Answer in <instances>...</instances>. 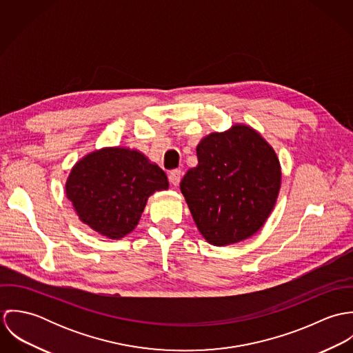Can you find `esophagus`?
I'll list each match as a JSON object with an SVG mask.
<instances>
[{
  "mask_svg": "<svg viewBox=\"0 0 353 353\" xmlns=\"http://www.w3.org/2000/svg\"><path fill=\"white\" fill-rule=\"evenodd\" d=\"M168 181L171 185L174 186H178L179 181H181V171L179 170H172L170 174H168Z\"/></svg>",
  "mask_w": 353,
  "mask_h": 353,
  "instance_id": "1",
  "label": "esophagus"
}]
</instances>
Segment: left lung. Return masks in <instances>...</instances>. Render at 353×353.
<instances>
[{
	"mask_svg": "<svg viewBox=\"0 0 353 353\" xmlns=\"http://www.w3.org/2000/svg\"><path fill=\"white\" fill-rule=\"evenodd\" d=\"M197 157L181 192L205 241L225 246L256 234L281 188V165L272 145L252 126L235 123L203 137Z\"/></svg>",
	"mask_w": 353,
	"mask_h": 353,
	"instance_id": "obj_1",
	"label": "left lung"
}]
</instances>
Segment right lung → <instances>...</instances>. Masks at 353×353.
Masks as SVG:
<instances>
[{"mask_svg": "<svg viewBox=\"0 0 353 353\" xmlns=\"http://www.w3.org/2000/svg\"><path fill=\"white\" fill-rule=\"evenodd\" d=\"M165 172L137 150L104 147L80 159L65 183L79 219L108 239H122L140 221L154 192L167 190Z\"/></svg>", "mask_w": 353, "mask_h": 353, "instance_id": "obj_1", "label": "right lung"}]
</instances>
